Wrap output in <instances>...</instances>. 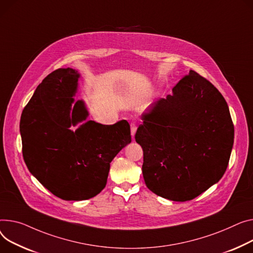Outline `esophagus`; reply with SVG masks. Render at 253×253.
Segmentation results:
<instances>
[{
	"mask_svg": "<svg viewBox=\"0 0 253 253\" xmlns=\"http://www.w3.org/2000/svg\"><path fill=\"white\" fill-rule=\"evenodd\" d=\"M130 128H131V135H132V138H133V137H134V135H135V132H136L137 126H136V124H135V123L132 122V123L130 124Z\"/></svg>",
	"mask_w": 253,
	"mask_h": 253,
	"instance_id": "1",
	"label": "esophagus"
}]
</instances>
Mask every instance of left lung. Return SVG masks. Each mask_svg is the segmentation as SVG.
<instances>
[{"label": "left lung", "instance_id": "obj_1", "mask_svg": "<svg viewBox=\"0 0 253 253\" xmlns=\"http://www.w3.org/2000/svg\"><path fill=\"white\" fill-rule=\"evenodd\" d=\"M135 140L143 149L147 188L164 198L187 201L225 174L234 125L222 93L193 70L142 116Z\"/></svg>", "mask_w": 253, "mask_h": 253}]
</instances>
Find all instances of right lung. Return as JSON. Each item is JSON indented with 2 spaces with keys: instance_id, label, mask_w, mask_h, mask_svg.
Masks as SVG:
<instances>
[{
  "instance_id": "obj_1",
  "label": "right lung",
  "mask_w": 253,
  "mask_h": 253,
  "mask_svg": "<svg viewBox=\"0 0 253 253\" xmlns=\"http://www.w3.org/2000/svg\"><path fill=\"white\" fill-rule=\"evenodd\" d=\"M78 78L71 68L48 74L20 119L22 154L29 172L64 200L97 195L107 184L110 163L131 142L126 120L113 125L87 121L75 132L69 129L88 116L82 100L71 109Z\"/></svg>"
}]
</instances>
